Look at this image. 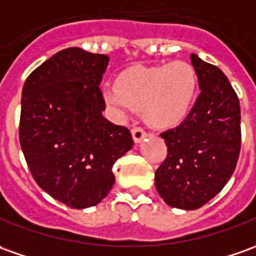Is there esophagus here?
<instances>
[{
    "instance_id": "34e87169",
    "label": "esophagus",
    "mask_w": 256,
    "mask_h": 256,
    "mask_svg": "<svg viewBox=\"0 0 256 256\" xmlns=\"http://www.w3.org/2000/svg\"><path fill=\"white\" fill-rule=\"evenodd\" d=\"M131 134H132V139H134V142H135V144H140V142L146 138V132L144 131L142 128H138V126L132 128Z\"/></svg>"
}]
</instances>
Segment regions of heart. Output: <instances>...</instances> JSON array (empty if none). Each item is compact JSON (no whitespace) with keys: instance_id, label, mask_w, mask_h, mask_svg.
<instances>
[{"instance_id":"b5f03b06","label":"heart","mask_w":256,"mask_h":256,"mask_svg":"<svg viewBox=\"0 0 256 256\" xmlns=\"http://www.w3.org/2000/svg\"><path fill=\"white\" fill-rule=\"evenodd\" d=\"M198 88V74L190 62L134 65L118 74L116 86L103 88L102 98L118 117L140 110L152 128L168 130L188 117Z\"/></svg>"}]
</instances>
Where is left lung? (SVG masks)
<instances>
[{"mask_svg":"<svg viewBox=\"0 0 256 256\" xmlns=\"http://www.w3.org/2000/svg\"><path fill=\"white\" fill-rule=\"evenodd\" d=\"M200 94L178 126L160 134L167 158L154 172L158 195L172 208L195 210L216 196L236 170L241 148L240 102L218 66L191 54Z\"/></svg>","mask_w":256,"mask_h":256,"instance_id":"8db88e82","label":"left lung"}]
</instances>
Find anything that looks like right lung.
Here are the masks:
<instances>
[{"label": "right lung", "instance_id": "1", "mask_svg": "<svg viewBox=\"0 0 256 256\" xmlns=\"http://www.w3.org/2000/svg\"><path fill=\"white\" fill-rule=\"evenodd\" d=\"M104 54L58 51L28 76L19 140L37 185L74 209L100 204L116 181L112 166L134 145L131 132L103 117L98 84Z\"/></svg>", "mask_w": 256, "mask_h": 256}]
</instances>
